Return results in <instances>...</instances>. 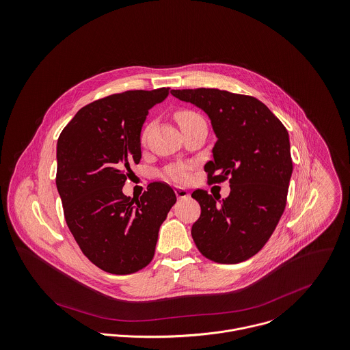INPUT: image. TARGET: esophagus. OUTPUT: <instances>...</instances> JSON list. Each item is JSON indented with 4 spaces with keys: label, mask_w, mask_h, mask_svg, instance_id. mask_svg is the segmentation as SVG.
<instances>
[{
    "label": "esophagus",
    "mask_w": 350,
    "mask_h": 350,
    "mask_svg": "<svg viewBox=\"0 0 350 350\" xmlns=\"http://www.w3.org/2000/svg\"><path fill=\"white\" fill-rule=\"evenodd\" d=\"M174 193L177 196V198H187V197H189V192L187 189H184V188H176Z\"/></svg>",
    "instance_id": "34e87169"
}]
</instances>
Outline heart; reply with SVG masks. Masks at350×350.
<instances>
[{
    "mask_svg": "<svg viewBox=\"0 0 350 350\" xmlns=\"http://www.w3.org/2000/svg\"><path fill=\"white\" fill-rule=\"evenodd\" d=\"M196 116H197V114H194L192 111H178V113L176 114V119H177L178 123L181 124V123H184L185 120L196 117ZM145 138H146V131L142 134V141H145ZM166 176H167L169 178L174 180V181H178V183H184V181L188 178L187 170H185L184 167H181V166L169 167V169L166 170Z\"/></svg>",
    "mask_w": 350,
    "mask_h": 350,
    "instance_id": "1",
    "label": "heart"
}]
</instances>
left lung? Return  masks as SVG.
I'll use <instances>...</instances> for the list:
<instances>
[{"mask_svg": "<svg viewBox=\"0 0 350 350\" xmlns=\"http://www.w3.org/2000/svg\"><path fill=\"white\" fill-rule=\"evenodd\" d=\"M172 95L208 114L217 137L213 161L204 166L208 184L230 180L231 187L220 204L206 191L192 193L201 206L194 243L216 263L244 262L263 248L284 211L293 173L288 133L254 96L217 88L172 90Z\"/></svg>", "mask_w": 350, "mask_h": 350, "instance_id": "8db88e82", "label": "left lung"}]
</instances>
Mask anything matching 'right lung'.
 Segmentation results:
<instances>
[{
	"label": "right lung",
	"instance_id": "right-lung-1",
	"mask_svg": "<svg viewBox=\"0 0 350 350\" xmlns=\"http://www.w3.org/2000/svg\"><path fill=\"white\" fill-rule=\"evenodd\" d=\"M169 87L114 94L81 107L57 139L56 187L81 252L100 270L127 275L146 267L161 224L177 198L152 183L134 200L122 188L141 159V130Z\"/></svg>",
	"mask_w": 350,
	"mask_h": 350
}]
</instances>
